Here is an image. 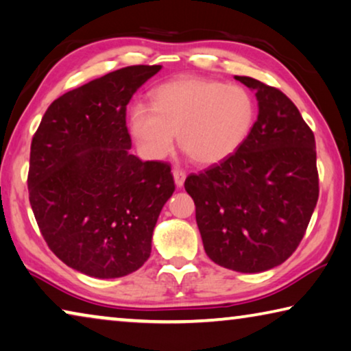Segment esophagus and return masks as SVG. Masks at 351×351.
Returning a JSON list of instances; mask_svg holds the SVG:
<instances>
[{"mask_svg": "<svg viewBox=\"0 0 351 351\" xmlns=\"http://www.w3.org/2000/svg\"><path fill=\"white\" fill-rule=\"evenodd\" d=\"M173 178H175V184L178 187L184 186V181H186V173H184V171L180 170V169L173 170Z\"/></svg>", "mask_w": 351, "mask_h": 351, "instance_id": "34e87169", "label": "esophagus"}]
</instances>
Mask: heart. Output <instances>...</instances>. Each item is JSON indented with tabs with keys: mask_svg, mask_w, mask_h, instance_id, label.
Returning <instances> with one entry per match:
<instances>
[{
	"mask_svg": "<svg viewBox=\"0 0 351 351\" xmlns=\"http://www.w3.org/2000/svg\"><path fill=\"white\" fill-rule=\"evenodd\" d=\"M254 117L247 88L182 76L156 87L149 106H132L128 130L148 159L169 154L178 134L181 148L197 164L214 165L242 147Z\"/></svg>",
	"mask_w": 351,
	"mask_h": 351,
	"instance_id": "b5f03b06",
	"label": "heart"
}]
</instances>
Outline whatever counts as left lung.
<instances>
[{"label": "left lung", "mask_w": 351, "mask_h": 351, "mask_svg": "<svg viewBox=\"0 0 351 351\" xmlns=\"http://www.w3.org/2000/svg\"><path fill=\"white\" fill-rule=\"evenodd\" d=\"M254 92L258 120L220 164L187 176L204 252L225 269L259 274L295 252L317 198L315 138L297 106L275 87L234 76Z\"/></svg>", "instance_id": "1"}]
</instances>
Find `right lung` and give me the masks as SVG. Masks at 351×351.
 <instances>
[{"label": "right lung", "instance_id": "obj_1", "mask_svg": "<svg viewBox=\"0 0 351 351\" xmlns=\"http://www.w3.org/2000/svg\"><path fill=\"white\" fill-rule=\"evenodd\" d=\"M160 65H132L64 93L32 137L29 203L51 252L99 280L130 275L152 253L175 192L169 164L131 154L126 106Z\"/></svg>", "mask_w": 351, "mask_h": 351}]
</instances>
